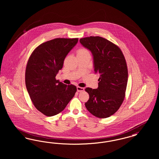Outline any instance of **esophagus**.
<instances>
[{"label": "esophagus", "instance_id": "esophagus-1", "mask_svg": "<svg viewBox=\"0 0 159 159\" xmlns=\"http://www.w3.org/2000/svg\"><path fill=\"white\" fill-rule=\"evenodd\" d=\"M84 90V88L79 87V86L77 87V91H78V92H82V91H83Z\"/></svg>", "mask_w": 159, "mask_h": 159}]
</instances>
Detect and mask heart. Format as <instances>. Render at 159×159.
<instances>
[{"mask_svg": "<svg viewBox=\"0 0 159 159\" xmlns=\"http://www.w3.org/2000/svg\"><path fill=\"white\" fill-rule=\"evenodd\" d=\"M84 52H87V51L84 50V49H80L79 51H78V53H83Z\"/></svg>", "mask_w": 159, "mask_h": 159, "instance_id": "obj_1", "label": "heart"}]
</instances>
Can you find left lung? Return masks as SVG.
Instances as JSON below:
<instances>
[{
  "label": "left lung",
  "instance_id": "1",
  "mask_svg": "<svg viewBox=\"0 0 159 159\" xmlns=\"http://www.w3.org/2000/svg\"><path fill=\"white\" fill-rule=\"evenodd\" d=\"M80 43L91 51L95 73L99 75L97 89H85L89 95L85 106L97 117H108L119 110L125 98L128 77L125 58L117 46L104 38H82Z\"/></svg>",
  "mask_w": 159,
  "mask_h": 159
}]
</instances>
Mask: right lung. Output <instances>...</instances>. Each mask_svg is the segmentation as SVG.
<instances>
[{"instance_id": "obj_1", "label": "right lung", "mask_w": 159, "mask_h": 159, "mask_svg": "<svg viewBox=\"0 0 159 159\" xmlns=\"http://www.w3.org/2000/svg\"><path fill=\"white\" fill-rule=\"evenodd\" d=\"M78 39L57 38L43 43L31 53L25 70V85L39 111L51 117L61 112L75 95V85L56 80L64 61Z\"/></svg>"}]
</instances>
